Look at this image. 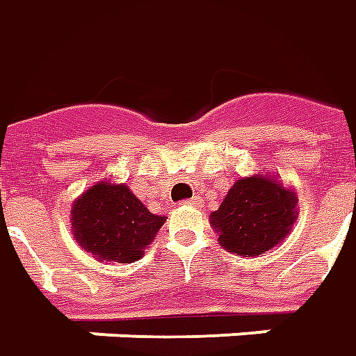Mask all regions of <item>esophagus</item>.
Returning <instances> with one entry per match:
<instances>
[{"label":"esophagus","instance_id":"obj_1","mask_svg":"<svg viewBox=\"0 0 356 356\" xmlns=\"http://www.w3.org/2000/svg\"><path fill=\"white\" fill-rule=\"evenodd\" d=\"M184 204H186V206H197V204H200V197H192V200H186Z\"/></svg>","mask_w":356,"mask_h":356}]
</instances>
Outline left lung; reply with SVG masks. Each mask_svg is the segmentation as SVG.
<instances>
[{
  "label": "left lung",
  "instance_id": "1",
  "mask_svg": "<svg viewBox=\"0 0 356 356\" xmlns=\"http://www.w3.org/2000/svg\"><path fill=\"white\" fill-rule=\"evenodd\" d=\"M296 206V194L280 182L247 176L233 184L209 217L223 249L239 257H259L286 239L298 217Z\"/></svg>",
  "mask_w": 356,
  "mask_h": 356
}]
</instances>
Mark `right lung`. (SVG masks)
<instances>
[{"instance_id": "right-lung-1", "label": "right lung", "mask_w": 356, "mask_h": 356, "mask_svg": "<svg viewBox=\"0 0 356 356\" xmlns=\"http://www.w3.org/2000/svg\"><path fill=\"white\" fill-rule=\"evenodd\" d=\"M164 221L150 213L125 184L92 186L72 207L74 237L99 261H139Z\"/></svg>"}]
</instances>
